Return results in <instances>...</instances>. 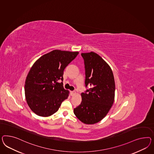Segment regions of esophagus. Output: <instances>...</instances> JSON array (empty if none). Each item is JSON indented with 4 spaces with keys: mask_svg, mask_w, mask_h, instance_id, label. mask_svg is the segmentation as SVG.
<instances>
[{
    "mask_svg": "<svg viewBox=\"0 0 154 154\" xmlns=\"http://www.w3.org/2000/svg\"><path fill=\"white\" fill-rule=\"evenodd\" d=\"M71 95H74L75 94H76V92L75 91H72L71 92Z\"/></svg>",
    "mask_w": 154,
    "mask_h": 154,
    "instance_id": "obj_1",
    "label": "esophagus"
}]
</instances>
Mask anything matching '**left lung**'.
I'll return each instance as SVG.
<instances>
[{"instance_id":"obj_1","label":"left lung","mask_w":154,"mask_h":154,"mask_svg":"<svg viewBox=\"0 0 154 154\" xmlns=\"http://www.w3.org/2000/svg\"><path fill=\"white\" fill-rule=\"evenodd\" d=\"M85 68V85L91 88L82 93V101L74 114L83 123L94 125L101 121L112 106L115 81L108 64L94 52L82 53Z\"/></svg>"}]
</instances>
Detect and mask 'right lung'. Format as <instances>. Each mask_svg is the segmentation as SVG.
<instances>
[{
	"label": "right lung",
	"mask_w": 154,
	"mask_h": 154,
	"mask_svg": "<svg viewBox=\"0 0 154 154\" xmlns=\"http://www.w3.org/2000/svg\"><path fill=\"white\" fill-rule=\"evenodd\" d=\"M78 51L54 50L33 63L25 81V97L29 108L38 116L47 117L58 110L69 94L63 82V72Z\"/></svg>",
	"instance_id": "right-lung-1"
}]
</instances>
